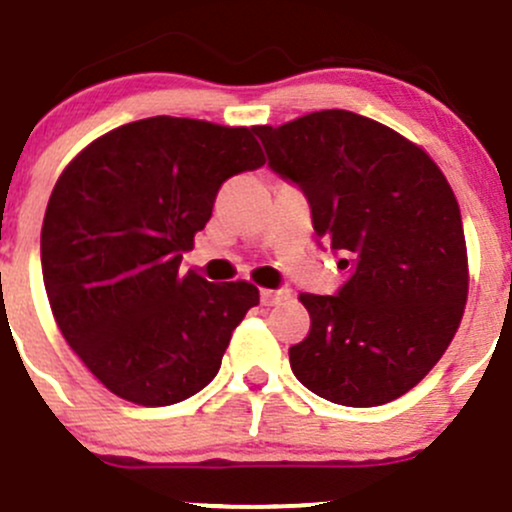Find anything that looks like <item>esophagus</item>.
<instances>
[{"mask_svg": "<svg viewBox=\"0 0 512 512\" xmlns=\"http://www.w3.org/2000/svg\"><path fill=\"white\" fill-rule=\"evenodd\" d=\"M284 299H289L287 289H262V292H260L262 306H274V304H279V301H284Z\"/></svg>", "mask_w": 512, "mask_h": 512, "instance_id": "34e87169", "label": "esophagus"}]
</instances>
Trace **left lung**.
Segmentation results:
<instances>
[{"label":"left lung","instance_id":"8db88e82","mask_svg":"<svg viewBox=\"0 0 512 512\" xmlns=\"http://www.w3.org/2000/svg\"><path fill=\"white\" fill-rule=\"evenodd\" d=\"M270 169L301 188L341 270L333 297L301 294L309 336L292 373L328 402L375 407L412 390L449 348L469 297L464 225L422 147L348 110L260 125Z\"/></svg>","mask_w":512,"mask_h":512}]
</instances>
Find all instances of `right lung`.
<instances>
[{"instance_id":"1","label":"right lung","mask_w":512,"mask_h":512,"mask_svg":"<svg viewBox=\"0 0 512 512\" xmlns=\"http://www.w3.org/2000/svg\"><path fill=\"white\" fill-rule=\"evenodd\" d=\"M250 127L147 117L102 134L63 169L41 228L53 319L122 400L164 407L203 390L247 309L250 282L179 272L223 181L265 164Z\"/></svg>"}]
</instances>
